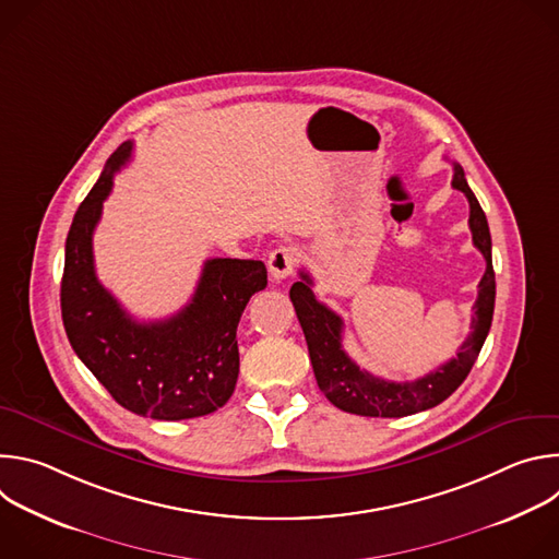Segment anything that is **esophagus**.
Here are the masks:
<instances>
[{
    "label": "esophagus",
    "instance_id": "34e87169",
    "mask_svg": "<svg viewBox=\"0 0 559 559\" xmlns=\"http://www.w3.org/2000/svg\"><path fill=\"white\" fill-rule=\"evenodd\" d=\"M294 267H296V250L294 248L281 246L267 259V270L274 281H285L287 276H292Z\"/></svg>",
    "mask_w": 559,
    "mask_h": 559
}]
</instances>
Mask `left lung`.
Returning <instances> with one entry per match:
<instances>
[{"label":"left lung","mask_w":559,"mask_h":559,"mask_svg":"<svg viewBox=\"0 0 559 559\" xmlns=\"http://www.w3.org/2000/svg\"><path fill=\"white\" fill-rule=\"evenodd\" d=\"M451 186L464 192L468 199V227L473 234V246L483 252L487 261L485 276L480 285H477L480 287L477 289V300L473 305V332L460 345L455 358L412 382H391L371 376L369 371L360 369L343 349V318L313 296V281L305 270L300 272V281H296L289 289V298L307 341L316 382L328 395V401L347 414L369 418H403L440 405L464 382L487 341L496 307L491 231L487 216L471 192L464 179V170L457 164H453Z\"/></svg>","instance_id":"left-lung-1"}]
</instances>
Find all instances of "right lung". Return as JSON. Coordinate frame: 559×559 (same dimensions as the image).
<instances>
[{"mask_svg":"<svg viewBox=\"0 0 559 559\" xmlns=\"http://www.w3.org/2000/svg\"><path fill=\"white\" fill-rule=\"evenodd\" d=\"M132 154L121 143L79 205L61 278V318L74 354L115 401L143 418L188 420L221 409L238 378L236 328L250 298L265 289L261 261L210 259L190 302L164 321L139 323L99 283L93 231L112 177Z\"/></svg>","mask_w":559,"mask_h":559,"instance_id":"right-lung-1","label":"right lung"}]
</instances>
